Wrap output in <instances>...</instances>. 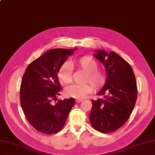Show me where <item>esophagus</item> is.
<instances>
[{
  "instance_id": "1",
  "label": "esophagus",
  "mask_w": 155,
  "mask_h": 155,
  "mask_svg": "<svg viewBox=\"0 0 155 155\" xmlns=\"http://www.w3.org/2000/svg\"><path fill=\"white\" fill-rule=\"evenodd\" d=\"M81 101H83V100L82 99H76L75 100V102H76V103H81Z\"/></svg>"
}]
</instances>
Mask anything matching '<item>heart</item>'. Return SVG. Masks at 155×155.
I'll use <instances>...</instances> for the list:
<instances>
[{"instance_id": "heart-1", "label": "heart", "mask_w": 155, "mask_h": 155, "mask_svg": "<svg viewBox=\"0 0 155 155\" xmlns=\"http://www.w3.org/2000/svg\"><path fill=\"white\" fill-rule=\"evenodd\" d=\"M73 66L86 71L85 81H89L96 88H99L105 82V75L101 70H97L98 64L96 60L89 56L66 61L60 65L58 70V78L62 84H68L72 78ZM93 90V86L89 83L84 84H74L66 87L64 93L67 97L81 99Z\"/></svg>"}]
</instances>
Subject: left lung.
Wrapping results in <instances>:
<instances>
[{
	"mask_svg": "<svg viewBox=\"0 0 155 155\" xmlns=\"http://www.w3.org/2000/svg\"><path fill=\"white\" fill-rule=\"evenodd\" d=\"M94 56L106 68L105 84L97 93L103 99L92 100L89 120L94 129L113 132L126 122L137 97V83L130 64L114 52L97 50Z\"/></svg>",
	"mask_w": 155,
	"mask_h": 155,
	"instance_id": "left-lung-1",
	"label": "left lung"
}]
</instances>
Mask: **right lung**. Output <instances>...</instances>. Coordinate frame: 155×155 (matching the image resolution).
<instances>
[{
	"mask_svg": "<svg viewBox=\"0 0 155 155\" xmlns=\"http://www.w3.org/2000/svg\"><path fill=\"white\" fill-rule=\"evenodd\" d=\"M74 49L53 48L26 68L20 86V103L25 118L36 130L51 135L61 130L75 104L71 98L52 104L62 89L57 76L60 65Z\"/></svg>",
	"mask_w": 155,
	"mask_h": 155,
	"instance_id": "right-lung-1",
	"label": "right lung"
}]
</instances>
